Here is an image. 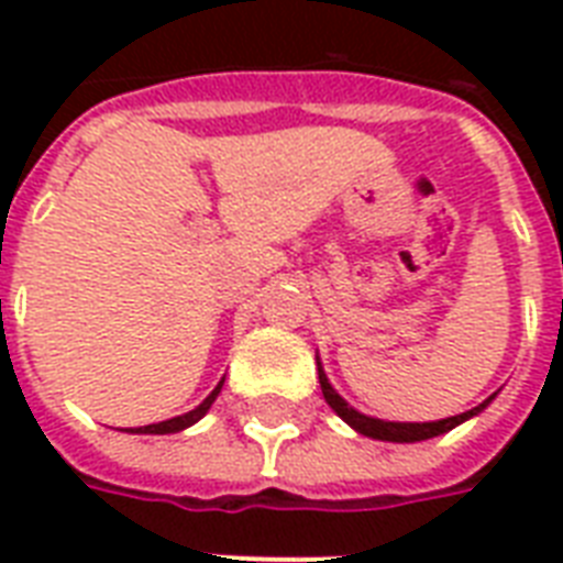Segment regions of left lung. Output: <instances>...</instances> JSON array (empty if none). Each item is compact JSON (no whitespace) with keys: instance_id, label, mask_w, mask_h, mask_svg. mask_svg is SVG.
<instances>
[{"instance_id":"obj_1","label":"left lung","mask_w":563,"mask_h":563,"mask_svg":"<svg viewBox=\"0 0 563 563\" xmlns=\"http://www.w3.org/2000/svg\"><path fill=\"white\" fill-rule=\"evenodd\" d=\"M318 383H321V391H324V400L330 402V409L344 420V423H351L360 435H368L376 438V441H394V444H415V441H427V438H435V435H444L450 429H455L459 423H464L467 418L473 415H479L485 406H488L494 397H488L485 402H479L476 409L471 411H462V415H455V418H444V420H429V423H400V420H379V418H368V415H362L356 411L353 406L339 397L330 379H327L324 368H321V362H318Z\"/></svg>"}]
</instances>
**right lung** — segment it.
Segmentation results:
<instances>
[{
  "mask_svg": "<svg viewBox=\"0 0 563 563\" xmlns=\"http://www.w3.org/2000/svg\"><path fill=\"white\" fill-rule=\"evenodd\" d=\"M221 385H224V379H221L216 388L210 391V397L201 402V406H195L192 411H187V415H178V418L172 420H163V423H148V427H136V429H128V432H140V435H169V432H180V429L192 427V423H198V420L210 411V406L216 402V397H219Z\"/></svg>",
  "mask_w": 563,
  "mask_h": 563,
  "instance_id": "obj_1",
  "label": "right lung"
}]
</instances>
